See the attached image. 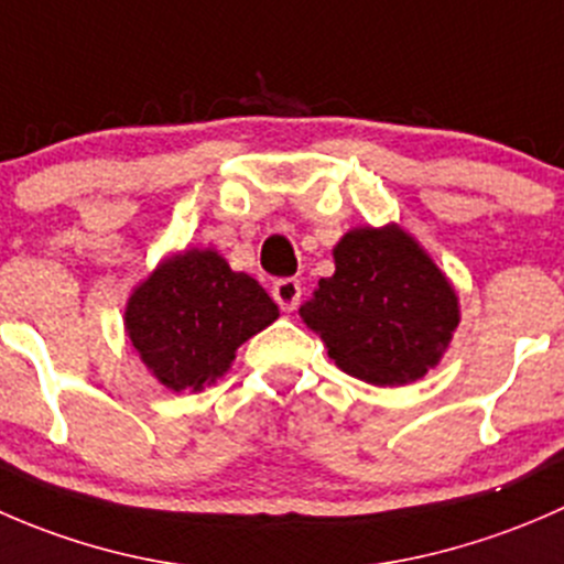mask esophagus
<instances>
[{"label": "esophagus", "mask_w": 564, "mask_h": 564, "mask_svg": "<svg viewBox=\"0 0 564 564\" xmlns=\"http://www.w3.org/2000/svg\"><path fill=\"white\" fill-rule=\"evenodd\" d=\"M300 294H303V286L294 278H278L272 283V300L281 305V311H294L300 303Z\"/></svg>", "instance_id": "34e87169"}]
</instances>
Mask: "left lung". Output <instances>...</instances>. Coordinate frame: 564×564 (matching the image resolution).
<instances>
[{"label": "left lung", "instance_id": "1", "mask_svg": "<svg viewBox=\"0 0 564 564\" xmlns=\"http://www.w3.org/2000/svg\"><path fill=\"white\" fill-rule=\"evenodd\" d=\"M333 259V278L318 281L300 316L335 366L377 388L423 379L460 322L445 272L395 224L346 231Z\"/></svg>", "mask_w": 564, "mask_h": 564}]
</instances>
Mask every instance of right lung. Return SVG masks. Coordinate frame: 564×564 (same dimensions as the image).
Returning <instances> with one entry per match:
<instances>
[{
  "mask_svg": "<svg viewBox=\"0 0 564 564\" xmlns=\"http://www.w3.org/2000/svg\"><path fill=\"white\" fill-rule=\"evenodd\" d=\"M278 318L270 294L226 264L218 250H182L133 289L124 329L163 388L204 390L231 368L237 349Z\"/></svg>",
  "mask_w": 564,
  "mask_h": 564,
  "instance_id": "right-lung-1",
  "label": "right lung"
}]
</instances>
